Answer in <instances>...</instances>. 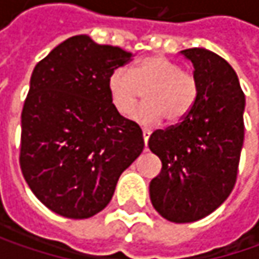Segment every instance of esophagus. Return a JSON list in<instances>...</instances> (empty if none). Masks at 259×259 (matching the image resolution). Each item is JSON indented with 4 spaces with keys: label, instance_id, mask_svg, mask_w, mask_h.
<instances>
[{
    "label": "esophagus",
    "instance_id": "obj_1",
    "mask_svg": "<svg viewBox=\"0 0 259 259\" xmlns=\"http://www.w3.org/2000/svg\"><path fill=\"white\" fill-rule=\"evenodd\" d=\"M150 135H151V131L150 130H143V137H144V143L145 145H147V143H148V138H150Z\"/></svg>",
    "mask_w": 259,
    "mask_h": 259
}]
</instances>
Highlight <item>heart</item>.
Here are the masks:
<instances>
[{"mask_svg": "<svg viewBox=\"0 0 259 259\" xmlns=\"http://www.w3.org/2000/svg\"><path fill=\"white\" fill-rule=\"evenodd\" d=\"M109 99L122 116H131L143 94L145 102L134 118L141 124H155L163 116L177 124L192 112L199 99L197 77L163 56H147L130 72L115 69L108 77Z\"/></svg>", "mask_w": 259, "mask_h": 259, "instance_id": "b5f03b06", "label": "heart"}]
</instances>
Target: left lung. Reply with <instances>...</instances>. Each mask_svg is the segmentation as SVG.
Here are the masks:
<instances>
[{
    "instance_id": "left-lung-1",
    "label": "left lung",
    "mask_w": 259,
    "mask_h": 259,
    "mask_svg": "<svg viewBox=\"0 0 259 259\" xmlns=\"http://www.w3.org/2000/svg\"><path fill=\"white\" fill-rule=\"evenodd\" d=\"M182 55L193 63L199 99L180 124L157 130L148 140L163 164L150 183V197L155 210L176 224L202 219L231 194L245 131V95L231 65L206 49Z\"/></svg>"
}]
</instances>
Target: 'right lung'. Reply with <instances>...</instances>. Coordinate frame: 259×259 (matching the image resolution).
Listing matches in <instances>:
<instances>
[{
  "label": "right lung",
  "instance_id": "obj_1",
  "mask_svg": "<svg viewBox=\"0 0 259 259\" xmlns=\"http://www.w3.org/2000/svg\"><path fill=\"white\" fill-rule=\"evenodd\" d=\"M130 59L82 34L35 65L21 112L20 167L55 213L86 219L101 212L144 148L140 125L118 114L108 94V77Z\"/></svg>",
  "mask_w": 259,
  "mask_h": 259
}]
</instances>
